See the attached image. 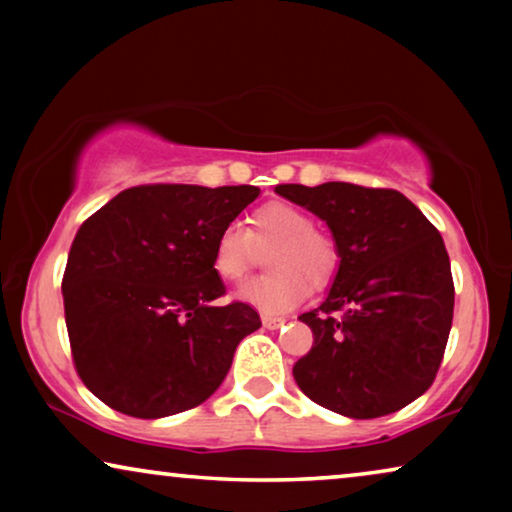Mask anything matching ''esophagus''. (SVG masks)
<instances>
[{
	"instance_id": "34e87169",
	"label": "esophagus",
	"mask_w": 512,
	"mask_h": 512,
	"mask_svg": "<svg viewBox=\"0 0 512 512\" xmlns=\"http://www.w3.org/2000/svg\"><path fill=\"white\" fill-rule=\"evenodd\" d=\"M261 321H263V326H265V328H270V331H275V328H279V326H284V324H286V319H284V317H270V314H263Z\"/></svg>"
}]
</instances>
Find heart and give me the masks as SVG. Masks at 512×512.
I'll use <instances>...</instances> for the list:
<instances>
[{"instance_id":"obj_1","label":"heart","mask_w":512,"mask_h":512,"mask_svg":"<svg viewBox=\"0 0 512 512\" xmlns=\"http://www.w3.org/2000/svg\"><path fill=\"white\" fill-rule=\"evenodd\" d=\"M251 228L237 223L223 226L212 244V272L221 282H237L247 275L257 249H268V275L251 277L235 291L237 300L263 314L289 312L303 303L312 286H324L338 270V251L314 219L300 207L272 202L256 209Z\"/></svg>"}]
</instances>
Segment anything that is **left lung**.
Segmentation results:
<instances>
[{"mask_svg":"<svg viewBox=\"0 0 512 512\" xmlns=\"http://www.w3.org/2000/svg\"><path fill=\"white\" fill-rule=\"evenodd\" d=\"M277 195L331 230L338 270L317 310L314 345L293 366L300 391L352 419L405 408L431 387L450 338L454 284L443 237L389 188L284 184Z\"/></svg>","mask_w":512,"mask_h":512,"instance_id":"obj_1","label":"left lung"}]
</instances>
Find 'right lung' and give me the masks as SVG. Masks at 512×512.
<instances>
[{
	"label": "right lung",
	"instance_id": "obj_1",
	"mask_svg": "<svg viewBox=\"0 0 512 512\" xmlns=\"http://www.w3.org/2000/svg\"><path fill=\"white\" fill-rule=\"evenodd\" d=\"M261 188L135 186L76 233L62 277L65 321L83 384L123 415L170 417L221 387L240 342L261 328L254 307L214 303L216 233Z\"/></svg>",
	"mask_w": 512,
	"mask_h": 512
}]
</instances>
